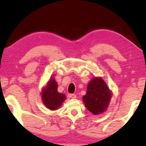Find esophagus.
Listing matches in <instances>:
<instances>
[{
	"label": "esophagus",
	"instance_id": "obj_1",
	"mask_svg": "<svg viewBox=\"0 0 146 146\" xmlns=\"http://www.w3.org/2000/svg\"><path fill=\"white\" fill-rule=\"evenodd\" d=\"M70 97L71 98H76V94H70Z\"/></svg>",
	"mask_w": 146,
	"mask_h": 146
}]
</instances>
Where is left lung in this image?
Here are the masks:
<instances>
[{"label":"left lung","instance_id":"obj_1","mask_svg":"<svg viewBox=\"0 0 146 146\" xmlns=\"http://www.w3.org/2000/svg\"><path fill=\"white\" fill-rule=\"evenodd\" d=\"M111 96V93L104 80L101 78H95L89 82L83 100L90 111L98 115L107 110Z\"/></svg>","mask_w":146,"mask_h":146}]
</instances>
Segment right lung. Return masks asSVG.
<instances>
[{
    "label": "right lung",
    "mask_w": 146,
    "mask_h": 146,
    "mask_svg": "<svg viewBox=\"0 0 146 146\" xmlns=\"http://www.w3.org/2000/svg\"><path fill=\"white\" fill-rule=\"evenodd\" d=\"M66 98L65 95L58 92V84L51 78L47 86L42 90V100L46 107L50 110H57Z\"/></svg>",
    "instance_id": "obj_1"
}]
</instances>
